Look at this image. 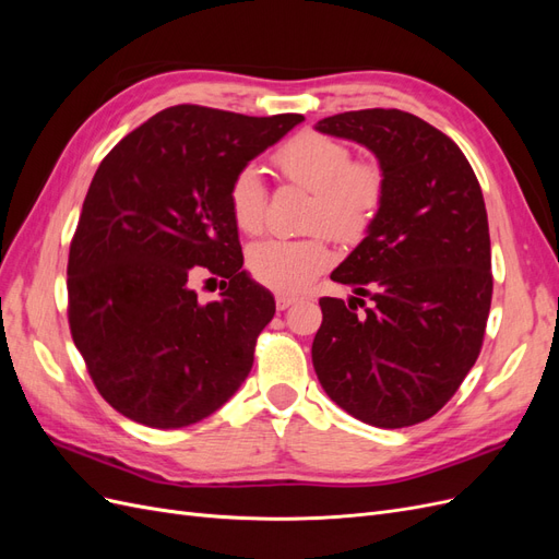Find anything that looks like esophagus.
<instances>
[{"label": "esophagus", "mask_w": 559, "mask_h": 559, "mask_svg": "<svg viewBox=\"0 0 559 559\" xmlns=\"http://www.w3.org/2000/svg\"><path fill=\"white\" fill-rule=\"evenodd\" d=\"M296 300H298V298H296V296H289V294H275V306H277V310L292 308Z\"/></svg>", "instance_id": "obj_1"}]
</instances>
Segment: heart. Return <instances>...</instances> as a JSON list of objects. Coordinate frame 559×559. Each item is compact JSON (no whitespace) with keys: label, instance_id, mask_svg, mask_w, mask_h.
I'll list each match as a JSON object with an SVG mask.
<instances>
[{"label":"heart","instance_id":"b5f03b06","mask_svg":"<svg viewBox=\"0 0 559 559\" xmlns=\"http://www.w3.org/2000/svg\"><path fill=\"white\" fill-rule=\"evenodd\" d=\"M273 163L280 175L312 191L308 228H324L341 242H359L373 228L384 202V173L378 163L354 160L352 148L314 130H302L286 140ZM228 212L235 228L259 235L265 224L267 191L261 175L245 167L228 183ZM331 261L329 242L321 233L300 240H265L249 249V270L259 284L282 294H296Z\"/></svg>","mask_w":559,"mask_h":559}]
</instances>
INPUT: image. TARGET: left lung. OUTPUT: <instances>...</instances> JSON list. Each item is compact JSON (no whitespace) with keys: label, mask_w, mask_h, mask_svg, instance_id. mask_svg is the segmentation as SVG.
<instances>
[{"label":"left lung","mask_w":559,"mask_h":559,"mask_svg":"<svg viewBox=\"0 0 559 559\" xmlns=\"http://www.w3.org/2000/svg\"><path fill=\"white\" fill-rule=\"evenodd\" d=\"M317 130L368 146L386 183L373 228L331 273L361 298H319L317 378L366 425H419L483 347L495 282L478 177L448 134L408 111H345Z\"/></svg>","instance_id":"left-lung-1"}]
</instances>
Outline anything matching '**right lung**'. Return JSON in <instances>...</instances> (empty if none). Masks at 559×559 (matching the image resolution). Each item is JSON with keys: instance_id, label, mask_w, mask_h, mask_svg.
I'll return each instance as SVG.
<instances>
[{"instance_id": "obj_1", "label": "right lung", "mask_w": 559, "mask_h": 559, "mask_svg": "<svg viewBox=\"0 0 559 559\" xmlns=\"http://www.w3.org/2000/svg\"><path fill=\"white\" fill-rule=\"evenodd\" d=\"M300 114L177 105L99 163L67 261V319L111 408L154 429L205 419L238 392L275 298L242 273L228 183ZM200 274L223 277L202 307Z\"/></svg>"}]
</instances>
